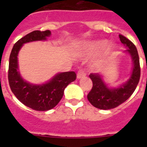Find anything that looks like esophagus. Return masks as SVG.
Segmentation results:
<instances>
[{
    "instance_id": "34e87169",
    "label": "esophagus",
    "mask_w": 147,
    "mask_h": 147,
    "mask_svg": "<svg viewBox=\"0 0 147 147\" xmlns=\"http://www.w3.org/2000/svg\"><path fill=\"white\" fill-rule=\"evenodd\" d=\"M85 76H86V75H85V71H83L81 70V71H78V74H77V78H78V79H80V78H84Z\"/></svg>"
}]
</instances>
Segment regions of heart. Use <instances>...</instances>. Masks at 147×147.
I'll use <instances>...</instances> for the list:
<instances>
[{"label":"heart","instance_id":"heart-1","mask_svg":"<svg viewBox=\"0 0 147 147\" xmlns=\"http://www.w3.org/2000/svg\"><path fill=\"white\" fill-rule=\"evenodd\" d=\"M108 42L106 40H96L87 41L83 42L80 46L76 47L72 51L75 56L82 57L92 54H97L105 49L104 53L100 55V57L94 62V67L99 68L102 66L115 55L117 51V47L114 44L108 45Z\"/></svg>","mask_w":147,"mask_h":147}]
</instances>
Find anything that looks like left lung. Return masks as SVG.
Segmentation results:
<instances>
[{"instance_id": "left-lung-1", "label": "left lung", "mask_w": 147, "mask_h": 147, "mask_svg": "<svg viewBox=\"0 0 147 147\" xmlns=\"http://www.w3.org/2000/svg\"><path fill=\"white\" fill-rule=\"evenodd\" d=\"M119 38L127 49L124 53L132 60V69L127 80L116 87H112L106 82L103 74H90L89 77L93 83V87L88 94V100L98 109L109 110L121 105L131 96L139 83L140 68L137 48L125 36L120 34Z\"/></svg>"}]
</instances>
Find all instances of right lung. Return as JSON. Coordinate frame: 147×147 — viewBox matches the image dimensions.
<instances>
[{
    "label": "right lung",
    "mask_w": 147,
    "mask_h": 147,
    "mask_svg": "<svg viewBox=\"0 0 147 147\" xmlns=\"http://www.w3.org/2000/svg\"><path fill=\"white\" fill-rule=\"evenodd\" d=\"M51 36L50 30H35L21 38L14 44L9 59L8 80L10 89L17 98L32 109L44 111L55 107L62 99L65 88L76 78L75 71L59 72L42 84H33L20 75L18 54L25 43L46 41Z\"/></svg>",
    "instance_id": "1"
}]
</instances>
